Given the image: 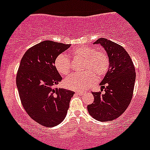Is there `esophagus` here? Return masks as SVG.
Wrapping results in <instances>:
<instances>
[{
	"mask_svg": "<svg viewBox=\"0 0 150 150\" xmlns=\"http://www.w3.org/2000/svg\"><path fill=\"white\" fill-rule=\"evenodd\" d=\"M76 95H82L84 94V92L83 91H76Z\"/></svg>",
	"mask_w": 150,
	"mask_h": 150,
	"instance_id": "esophagus-1",
	"label": "esophagus"
}]
</instances>
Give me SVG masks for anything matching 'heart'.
Masks as SVG:
<instances>
[{
    "instance_id": "b5f03b06",
    "label": "heart",
    "mask_w": 150,
    "mask_h": 150,
    "mask_svg": "<svg viewBox=\"0 0 150 150\" xmlns=\"http://www.w3.org/2000/svg\"><path fill=\"white\" fill-rule=\"evenodd\" d=\"M71 55L75 59H82L83 70L80 74H73L64 79V86L75 91H83L96 83L98 77L104 76L110 67V59L105 52L95 50L87 46H79L71 50ZM54 66L62 75H67L71 69V59L64 54H60L55 58Z\"/></svg>"
}]
</instances>
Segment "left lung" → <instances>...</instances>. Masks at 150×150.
Here are the masks:
<instances>
[{
  "label": "left lung",
  "mask_w": 150,
  "mask_h": 150,
  "mask_svg": "<svg viewBox=\"0 0 150 150\" xmlns=\"http://www.w3.org/2000/svg\"><path fill=\"white\" fill-rule=\"evenodd\" d=\"M95 43H100L107 51L110 67L100 83L104 93L91 92L95 99L87 109L95 120L112 121L121 116L131 103L136 78L135 67L130 55L120 45L105 38H99Z\"/></svg>",
  "instance_id": "obj_1"
}]
</instances>
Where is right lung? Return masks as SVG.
<instances>
[{
    "label": "right lung",
    "instance_id": "1",
    "mask_svg": "<svg viewBox=\"0 0 150 150\" xmlns=\"http://www.w3.org/2000/svg\"><path fill=\"white\" fill-rule=\"evenodd\" d=\"M71 44L46 40L25 52L16 75V86L24 109L32 120L53 127L65 118L74 91L55 87L62 76L54 66L55 58Z\"/></svg>",
    "mask_w": 150,
    "mask_h": 150
}]
</instances>
